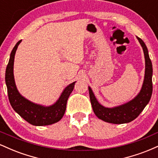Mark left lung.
<instances>
[{
	"mask_svg": "<svg viewBox=\"0 0 158 158\" xmlns=\"http://www.w3.org/2000/svg\"><path fill=\"white\" fill-rule=\"evenodd\" d=\"M139 44L142 46L144 52L146 70L143 84L139 93L135 98L130 102L114 108H106L100 105L92 91L91 88L88 87L90 102L94 114L99 119L105 122L114 124H123L131 122L137 118L143 111L145 107L149 102L152 94V64L148 49L143 41L137 37Z\"/></svg>",
	"mask_w": 158,
	"mask_h": 158,
	"instance_id": "8db88e82",
	"label": "left lung"
}]
</instances>
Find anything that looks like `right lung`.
Here are the masks:
<instances>
[{
  "label": "right lung",
  "mask_w": 158,
  "mask_h": 158,
  "mask_svg": "<svg viewBox=\"0 0 158 158\" xmlns=\"http://www.w3.org/2000/svg\"><path fill=\"white\" fill-rule=\"evenodd\" d=\"M21 40L15 44L10 54L5 74V81L10 102L15 112L27 122L36 126H48L59 122L64 116L69 96L73 91L76 81L67 86L57 102L52 106L45 107L37 105L25 99L19 94L16 88L13 74L15 54Z\"/></svg>",
  "instance_id": "right-lung-1"
}]
</instances>
